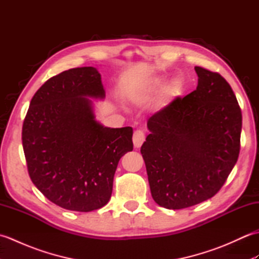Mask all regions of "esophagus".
<instances>
[{
    "label": "esophagus",
    "mask_w": 259,
    "mask_h": 259,
    "mask_svg": "<svg viewBox=\"0 0 259 259\" xmlns=\"http://www.w3.org/2000/svg\"><path fill=\"white\" fill-rule=\"evenodd\" d=\"M146 139V136L145 133L142 130H137L135 131L134 137H133V141H134V145L136 148H140L141 145L144 144V141Z\"/></svg>",
    "instance_id": "1"
}]
</instances>
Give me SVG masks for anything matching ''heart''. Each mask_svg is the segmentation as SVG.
Returning a JSON list of instances; mask_svg holds the SVG:
<instances>
[{
	"label": "heart",
	"mask_w": 259,
	"mask_h": 259,
	"mask_svg": "<svg viewBox=\"0 0 259 259\" xmlns=\"http://www.w3.org/2000/svg\"><path fill=\"white\" fill-rule=\"evenodd\" d=\"M153 88V89H155V88H156V85H153L152 87ZM177 84H176V83H171V84H170L169 87H168V89H167V91H168V93H172V92H176V91H177Z\"/></svg>",
	"instance_id": "obj_1"
}]
</instances>
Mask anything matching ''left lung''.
Segmentation results:
<instances>
[{
	"label": "left lung",
	"mask_w": 259,
	"mask_h": 259,
	"mask_svg": "<svg viewBox=\"0 0 259 259\" xmlns=\"http://www.w3.org/2000/svg\"><path fill=\"white\" fill-rule=\"evenodd\" d=\"M195 71L197 89L149 118L140 149L153 200L167 209L213 197L239 156L243 119L232 87L217 72Z\"/></svg>",
	"instance_id": "1"
}]
</instances>
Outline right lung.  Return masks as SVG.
<instances>
[{"label": "right lung", "mask_w": 259, "mask_h": 259, "mask_svg": "<svg viewBox=\"0 0 259 259\" xmlns=\"http://www.w3.org/2000/svg\"><path fill=\"white\" fill-rule=\"evenodd\" d=\"M96 68L63 71L33 96L22 145L32 183L49 200L88 212L107 205L120 158L133 151V128H107L88 98L103 99Z\"/></svg>", "instance_id": "obj_1"}]
</instances>
